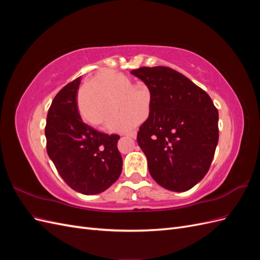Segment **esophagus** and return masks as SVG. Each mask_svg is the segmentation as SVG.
I'll list each match as a JSON object with an SVG mask.
<instances>
[{"label":"esophagus","instance_id":"1","mask_svg":"<svg viewBox=\"0 0 260 260\" xmlns=\"http://www.w3.org/2000/svg\"><path fill=\"white\" fill-rule=\"evenodd\" d=\"M125 136L129 137V138H131V139H133V140H136V139H137V132H136V131H133V132L127 133V135H125Z\"/></svg>","mask_w":260,"mask_h":260}]
</instances>
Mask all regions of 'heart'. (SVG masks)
Masks as SVG:
<instances>
[{"label":"heart","instance_id":"obj_1","mask_svg":"<svg viewBox=\"0 0 260 260\" xmlns=\"http://www.w3.org/2000/svg\"><path fill=\"white\" fill-rule=\"evenodd\" d=\"M128 77L112 70L101 73L90 88L79 94V111L85 122L101 128L115 117L118 108L122 116L108 124L113 131H128L143 119L149 107V99L136 91Z\"/></svg>","mask_w":260,"mask_h":260}]
</instances>
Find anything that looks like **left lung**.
<instances>
[{"mask_svg":"<svg viewBox=\"0 0 260 260\" xmlns=\"http://www.w3.org/2000/svg\"><path fill=\"white\" fill-rule=\"evenodd\" d=\"M151 93L149 114L138 132L148 171L160 186L185 192L205 177L219 139L218 111L208 94L176 70L131 72Z\"/></svg>","mask_w":260,"mask_h":260,"instance_id":"left-lung-1","label":"left lung"}]
</instances>
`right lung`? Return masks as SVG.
<instances>
[{
	"label": "right lung",
	"instance_id": "obj_1",
	"mask_svg": "<svg viewBox=\"0 0 260 260\" xmlns=\"http://www.w3.org/2000/svg\"><path fill=\"white\" fill-rule=\"evenodd\" d=\"M81 77L54 98L46 117V151L62 180L78 193L99 194L119 178L122 158L119 136L99 132L85 124L77 102Z\"/></svg>",
	"mask_w": 260,
	"mask_h": 260
}]
</instances>
